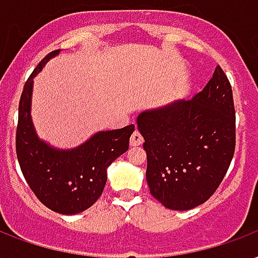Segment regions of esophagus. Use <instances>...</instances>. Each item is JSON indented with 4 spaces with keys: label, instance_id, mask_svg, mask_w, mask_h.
<instances>
[{
    "label": "esophagus",
    "instance_id": "obj_1",
    "mask_svg": "<svg viewBox=\"0 0 258 258\" xmlns=\"http://www.w3.org/2000/svg\"><path fill=\"white\" fill-rule=\"evenodd\" d=\"M144 143V137L141 136L139 131L133 132V135L131 136V145L132 147H137V145H141Z\"/></svg>",
    "mask_w": 258,
    "mask_h": 258
}]
</instances>
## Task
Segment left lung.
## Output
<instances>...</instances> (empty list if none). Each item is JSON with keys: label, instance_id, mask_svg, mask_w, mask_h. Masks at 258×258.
Masks as SVG:
<instances>
[{"label": "left lung", "instance_id": "left-lung-1", "mask_svg": "<svg viewBox=\"0 0 258 258\" xmlns=\"http://www.w3.org/2000/svg\"><path fill=\"white\" fill-rule=\"evenodd\" d=\"M137 127L145 140L151 195L167 209L191 210L217 191L234 155L230 82L218 66L192 99L143 111Z\"/></svg>", "mask_w": 258, "mask_h": 258}]
</instances>
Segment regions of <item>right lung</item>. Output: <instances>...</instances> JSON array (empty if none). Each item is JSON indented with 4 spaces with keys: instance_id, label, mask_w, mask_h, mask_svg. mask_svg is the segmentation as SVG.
<instances>
[{
    "instance_id": "obj_1",
    "label": "right lung",
    "mask_w": 258,
    "mask_h": 258,
    "mask_svg": "<svg viewBox=\"0 0 258 258\" xmlns=\"http://www.w3.org/2000/svg\"><path fill=\"white\" fill-rule=\"evenodd\" d=\"M60 49L49 52L24 85L19 105L16 153L20 168L37 199L59 214L87 210L98 201L107 180V167L129 148L135 125L98 132L74 149H56L37 137L31 118L33 78Z\"/></svg>"
}]
</instances>
